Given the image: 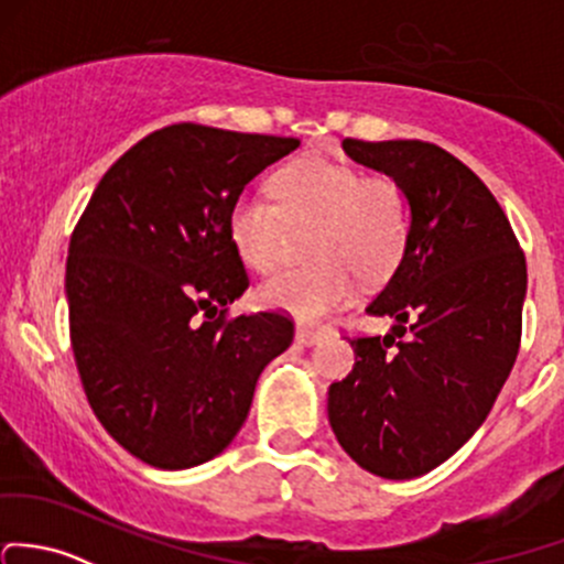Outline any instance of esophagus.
Here are the masks:
<instances>
[{"label":"esophagus","mask_w":564,"mask_h":564,"mask_svg":"<svg viewBox=\"0 0 564 564\" xmlns=\"http://www.w3.org/2000/svg\"><path fill=\"white\" fill-rule=\"evenodd\" d=\"M324 337H327V332H324V329L297 327V332H294V340H297L300 346H316V343L324 340Z\"/></svg>","instance_id":"obj_1"}]
</instances>
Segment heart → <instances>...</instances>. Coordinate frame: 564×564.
Masks as SVG:
<instances>
[{"label": "heart", "mask_w": 564, "mask_h": 564, "mask_svg": "<svg viewBox=\"0 0 564 564\" xmlns=\"http://www.w3.org/2000/svg\"><path fill=\"white\" fill-rule=\"evenodd\" d=\"M274 199L242 192L227 229L237 257L251 270L283 264L289 229L305 232L311 267L289 270L259 286V300L300 322H318L357 292V275L378 283L394 270L408 240V199L387 175H361L351 164L307 153L272 177Z\"/></svg>", "instance_id": "heart-1"}]
</instances>
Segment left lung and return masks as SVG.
<instances>
[{"instance_id": "8db88e82", "label": "left lung", "mask_w": 564, "mask_h": 564, "mask_svg": "<svg viewBox=\"0 0 564 564\" xmlns=\"http://www.w3.org/2000/svg\"><path fill=\"white\" fill-rule=\"evenodd\" d=\"M343 151L400 183L408 240L367 305L383 337L351 340L354 370L327 413L343 452L372 476L405 481L459 452L489 416L521 340L527 264L481 177L422 140H343Z\"/></svg>"}]
</instances>
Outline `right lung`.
<instances>
[{"instance_id": "add662e5", "label": "right lung", "mask_w": 564, "mask_h": 564, "mask_svg": "<svg viewBox=\"0 0 564 564\" xmlns=\"http://www.w3.org/2000/svg\"><path fill=\"white\" fill-rule=\"evenodd\" d=\"M294 148L173 123L129 148L83 210L64 278L75 365L99 422L145 465L186 470L221 454L262 370L292 346L281 313H224L248 289L229 207Z\"/></svg>"}]
</instances>
